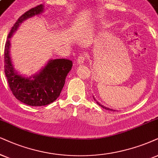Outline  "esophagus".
<instances>
[{
    "label": "esophagus",
    "instance_id": "esophagus-1",
    "mask_svg": "<svg viewBox=\"0 0 158 158\" xmlns=\"http://www.w3.org/2000/svg\"><path fill=\"white\" fill-rule=\"evenodd\" d=\"M85 54H83V55H81L77 58V64H83V62L85 61Z\"/></svg>",
    "mask_w": 158,
    "mask_h": 158
}]
</instances>
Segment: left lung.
I'll return each instance as SVG.
<instances>
[{
	"label": "left lung",
	"instance_id": "8db88e82",
	"mask_svg": "<svg viewBox=\"0 0 158 158\" xmlns=\"http://www.w3.org/2000/svg\"><path fill=\"white\" fill-rule=\"evenodd\" d=\"M93 98H94V100L95 101H96V102H97V104H98V105H99V106H100V107H102V108H105V109H106V110H112V111H114V110H113V109H111V108H107V107H106V106H102V104H100V102H97V101L96 100H95V98H94V96H93ZM114 111H115V110H114Z\"/></svg>",
	"mask_w": 158,
	"mask_h": 158
}]
</instances>
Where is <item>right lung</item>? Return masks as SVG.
<instances>
[{
    "instance_id": "right-lung-1",
    "label": "right lung",
    "mask_w": 158,
    "mask_h": 158,
    "mask_svg": "<svg viewBox=\"0 0 158 158\" xmlns=\"http://www.w3.org/2000/svg\"><path fill=\"white\" fill-rule=\"evenodd\" d=\"M41 4L23 14L14 25L8 36L4 50V70L9 88L17 100L30 106H43L53 102L59 97L66 77L73 67L68 59H50L38 73L30 77L21 75L14 67L10 56L9 39L22 23L44 12Z\"/></svg>"
}]
</instances>
